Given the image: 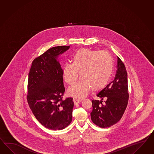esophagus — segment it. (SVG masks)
<instances>
[{"label": "esophagus", "mask_w": 154, "mask_h": 154, "mask_svg": "<svg viewBox=\"0 0 154 154\" xmlns=\"http://www.w3.org/2000/svg\"><path fill=\"white\" fill-rule=\"evenodd\" d=\"M81 99H79V98H73V102H74V103H75V105H77V104H78L81 101Z\"/></svg>", "instance_id": "obj_1"}]
</instances>
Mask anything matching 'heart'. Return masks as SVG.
Segmentation results:
<instances>
[{
    "mask_svg": "<svg viewBox=\"0 0 154 154\" xmlns=\"http://www.w3.org/2000/svg\"><path fill=\"white\" fill-rule=\"evenodd\" d=\"M63 68L64 79L73 85L79 77L81 79L68 88V94L75 97L82 98L90 91L101 90L109 82L113 71L112 58L106 51L90 49H79Z\"/></svg>",
    "mask_w": 154,
    "mask_h": 154,
    "instance_id": "1",
    "label": "heart"
}]
</instances>
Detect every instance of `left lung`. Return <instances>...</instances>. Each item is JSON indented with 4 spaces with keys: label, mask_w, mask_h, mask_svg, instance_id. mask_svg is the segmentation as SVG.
Masks as SVG:
<instances>
[{
    "label": "left lung",
    "mask_w": 154,
    "mask_h": 154,
    "mask_svg": "<svg viewBox=\"0 0 154 154\" xmlns=\"http://www.w3.org/2000/svg\"><path fill=\"white\" fill-rule=\"evenodd\" d=\"M116 74L114 80L97 94L101 101L92 100L91 120L102 128H109L116 124L123 116L128 105V74L124 63L117 57ZM105 98L104 104L102 100Z\"/></svg>",
    "instance_id": "left-lung-1"
}]
</instances>
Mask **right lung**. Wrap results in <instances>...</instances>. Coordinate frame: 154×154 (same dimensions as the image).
Returning a JSON list of instances; mask_svg holds the SVG:
<instances>
[{
    "label": "right lung",
    "instance_id": "1",
    "mask_svg": "<svg viewBox=\"0 0 154 154\" xmlns=\"http://www.w3.org/2000/svg\"><path fill=\"white\" fill-rule=\"evenodd\" d=\"M69 46L48 49L32 62L28 74L27 101L34 116L45 128L60 130L72 120L73 98L63 100L65 88L58 56Z\"/></svg>",
    "mask_w": 154,
    "mask_h": 154
}]
</instances>
